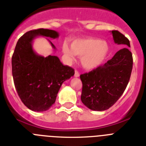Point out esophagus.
Listing matches in <instances>:
<instances>
[{
    "label": "esophagus",
    "instance_id": "34e87169",
    "mask_svg": "<svg viewBox=\"0 0 146 146\" xmlns=\"http://www.w3.org/2000/svg\"><path fill=\"white\" fill-rule=\"evenodd\" d=\"M74 76H75V77H79L80 76V73L76 70H75V74H74Z\"/></svg>",
    "mask_w": 146,
    "mask_h": 146
}]
</instances>
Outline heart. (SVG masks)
<instances>
[{"label": "heart", "instance_id": "1", "mask_svg": "<svg viewBox=\"0 0 146 146\" xmlns=\"http://www.w3.org/2000/svg\"><path fill=\"white\" fill-rule=\"evenodd\" d=\"M62 50L66 57L73 60L76 55L81 57V64L87 70L96 68L104 62L109 51V46L104 41L95 38H81L73 40L71 45L64 42Z\"/></svg>", "mask_w": 146, "mask_h": 146}]
</instances>
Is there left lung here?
Returning a JSON list of instances; mask_svg holds the SVG:
<instances>
[{
    "label": "left lung",
    "instance_id": "1",
    "mask_svg": "<svg viewBox=\"0 0 146 146\" xmlns=\"http://www.w3.org/2000/svg\"><path fill=\"white\" fill-rule=\"evenodd\" d=\"M111 33L116 44L130 47L129 41L122 33L117 30ZM132 69V53L124 48L118 50L103 66L81 74L82 103L92 111H102L110 108L127 88Z\"/></svg>",
    "mask_w": 146,
    "mask_h": 146
}]
</instances>
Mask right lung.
Wrapping results in <instances>:
<instances>
[{"instance_id": "1", "label": "right lung", "mask_w": 146, "mask_h": 146, "mask_svg": "<svg viewBox=\"0 0 146 146\" xmlns=\"http://www.w3.org/2000/svg\"><path fill=\"white\" fill-rule=\"evenodd\" d=\"M56 38L57 32L47 29L29 31L20 37L12 56V73L18 96L29 109L45 111L54 104L63 82L74 75L72 67L63 65L57 56L37 54L33 42L38 36ZM49 41V40H48ZM53 48H56L49 41Z\"/></svg>"}]
</instances>
